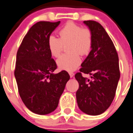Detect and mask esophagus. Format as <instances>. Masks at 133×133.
Segmentation results:
<instances>
[{"mask_svg": "<svg viewBox=\"0 0 133 133\" xmlns=\"http://www.w3.org/2000/svg\"><path fill=\"white\" fill-rule=\"evenodd\" d=\"M69 76H70V77H73L74 75V74L73 72H69Z\"/></svg>", "mask_w": 133, "mask_h": 133, "instance_id": "1", "label": "esophagus"}]
</instances>
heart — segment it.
<instances>
[{
    "label": "heart",
    "mask_w": 133,
    "mask_h": 133,
    "mask_svg": "<svg viewBox=\"0 0 133 133\" xmlns=\"http://www.w3.org/2000/svg\"><path fill=\"white\" fill-rule=\"evenodd\" d=\"M59 38L50 35L48 38V46L52 56L58 57L64 46L67 47L68 54L62 55L57 59L59 69L72 71L81 62L80 56L89 54L92 45V34L89 28H82L74 22H68L59 31Z\"/></svg>",
    "instance_id": "1"
}]
</instances>
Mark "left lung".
Instances as JSON below:
<instances>
[{"mask_svg": "<svg viewBox=\"0 0 133 133\" xmlns=\"http://www.w3.org/2000/svg\"><path fill=\"white\" fill-rule=\"evenodd\" d=\"M92 34V50L75 75L79 87L77 102L83 112L97 115L113 102L120 77L119 58L111 38L98 22L84 21ZM89 74V79L82 74Z\"/></svg>", "mask_w": 133, "mask_h": 133, "instance_id": "left-lung-1", "label": "left lung"}]
</instances>
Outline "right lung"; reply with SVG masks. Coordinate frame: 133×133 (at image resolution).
<instances>
[{
    "instance_id": "1",
    "label": "right lung",
    "mask_w": 133,
    "mask_h": 133,
    "mask_svg": "<svg viewBox=\"0 0 133 133\" xmlns=\"http://www.w3.org/2000/svg\"><path fill=\"white\" fill-rule=\"evenodd\" d=\"M60 22H38L23 37L17 52L14 75L18 92L26 107L46 115L58 107L69 75L53 72L57 65L50 53L48 38Z\"/></svg>"
}]
</instances>
